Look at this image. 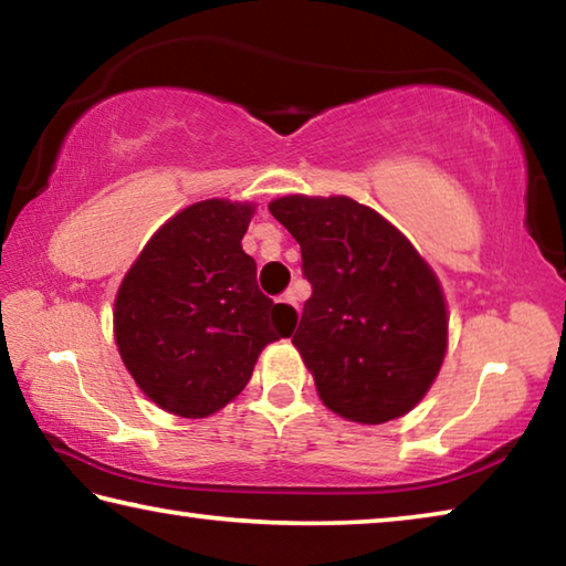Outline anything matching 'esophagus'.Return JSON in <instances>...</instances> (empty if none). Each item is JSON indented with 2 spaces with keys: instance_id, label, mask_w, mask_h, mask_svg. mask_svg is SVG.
Instances as JSON below:
<instances>
[{
  "instance_id": "1",
  "label": "esophagus",
  "mask_w": 566,
  "mask_h": 566,
  "mask_svg": "<svg viewBox=\"0 0 566 566\" xmlns=\"http://www.w3.org/2000/svg\"><path fill=\"white\" fill-rule=\"evenodd\" d=\"M282 302H284V304H290V306H292V310H294L296 314H300V294H296L294 290H290V292H284V296H282Z\"/></svg>"
}]
</instances>
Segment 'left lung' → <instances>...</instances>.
I'll use <instances>...</instances> for the list:
<instances>
[{
  "label": "left lung",
  "mask_w": 566,
  "mask_h": 566,
  "mask_svg": "<svg viewBox=\"0 0 566 566\" xmlns=\"http://www.w3.org/2000/svg\"><path fill=\"white\" fill-rule=\"evenodd\" d=\"M270 212L302 247L312 296L292 344L319 399L359 424L415 409L447 354L442 284L409 239L349 197L290 195Z\"/></svg>",
  "instance_id": "8db88e82"
}]
</instances>
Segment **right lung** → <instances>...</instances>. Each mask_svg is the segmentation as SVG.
I'll return each mask as SVG.
<instances>
[{"label":"right lung","mask_w":566,"mask_h":566,"mask_svg":"<svg viewBox=\"0 0 566 566\" xmlns=\"http://www.w3.org/2000/svg\"><path fill=\"white\" fill-rule=\"evenodd\" d=\"M252 202L205 199L161 224L114 300V342L137 387L169 415L202 419L229 405L266 344L296 312L256 286L242 249Z\"/></svg>","instance_id":"obj_1"}]
</instances>
